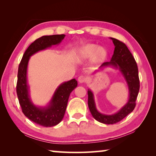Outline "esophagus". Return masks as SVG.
Returning a JSON list of instances; mask_svg holds the SVG:
<instances>
[{
    "mask_svg": "<svg viewBox=\"0 0 156 156\" xmlns=\"http://www.w3.org/2000/svg\"><path fill=\"white\" fill-rule=\"evenodd\" d=\"M78 80L80 83H83L86 81V77H85V76H79L78 78Z\"/></svg>",
    "mask_w": 156,
    "mask_h": 156,
    "instance_id": "34e87169",
    "label": "esophagus"
}]
</instances>
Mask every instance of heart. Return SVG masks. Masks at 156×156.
I'll list each match as a JSON object with an SVG mask.
<instances>
[{
    "mask_svg": "<svg viewBox=\"0 0 156 156\" xmlns=\"http://www.w3.org/2000/svg\"><path fill=\"white\" fill-rule=\"evenodd\" d=\"M107 51L103 47L95 44H87L79 48L75 54V60L77 62H83L92 58L94 62H100L105 59Z\"/></svg>",
    "mask_w": 156,
    "mask_h": 156,
    "instance_id": "1",
    "label": "heart"
}]
</instances>
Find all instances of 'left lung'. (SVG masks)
Instances as JSON below:
<instances>
[{"label": "left lung", "mask_w": 156, "mask_h": 156, "mask_svg": "<svg viewBox=\"0 0 156 156\" xmlns=\"http://www.w3.org/2000/svg\"><path fill=\"white\" fill-rule=\"evenodd\" d=\"M110 39H112L115 46L112 58L109 62H104L99 69L112 67L119 70L126 82L129 94L127 102L118 112L114 114L107 115L101 113L97 110L93 92L88 89V106L92 116L98 122L107 125L120 122L133 112L136 107V100L140 89L138 66L131 53L122 42L113 38Z\"/></svg>", "instance_id": "obj_1"}]
</instances>
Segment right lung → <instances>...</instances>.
<instances>
[{
	"instance_id": "right-lung-1",
	"label": "right lung",
	"mask_w": 156,
	"mask_h": 156,
	"mask_svg": "<svg viewBox=\"0 0 156 156\" xmlns=\"http://www.w3.org/2000/svg\"><path fill=\"white\" fill-rule=\"evenodd\" d=\"M65 37V34H60L44 36L36 39L28 47L18 67L16 93L23 113L30 120L45 127L54 126L61 122L69 97L71 92L77 87L78 83L76 79L62 83L58 87L47 106H36L30 98V86L27 83L28 62L32 55L52 45L59 44Z\"/></svg>"
}]
</instances>
